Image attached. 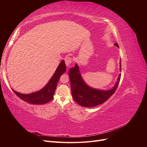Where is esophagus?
I'll return each mask as SVG.
<instances>
[{"label":"esophagus","instance_id":"1","mask_svg":"<svg viewBox=\"0 0 147 147\" xmlns=\"http://www.w3.org/2000/svg\"><path fill=\"white\" fill-rule=\"evenodd\" d=\"M64 61H65V63L67 65V67H69L70 65L71 64V63H72V57H65V59H64Z\"/></svg>","mask_w":147,"mask_h":147}]
</instances>
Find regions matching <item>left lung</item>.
Here are the masks:
<instances>
[{"mask_svg": "<svg viewBox=\"0 0 147 147\" xmlns=\"http://www.w3.org/2000/svg\"><path fill=\"white\" fill-rule=\"evenodd\" d=\"M115 45L119 48L118 43H115ZM120 70H121V62ZM69 75L73 99L77 104L84 107H95L107 100L117 90L121 78V74H119L117 82L112 89L102 91L90 88L84 82L77 64H75L74 67L70 69Z\"/></svg>", "mask_w": 147, "mask_h": 147, "instance_id": "left-lung-1", "label": "left lung"}]
</instances>
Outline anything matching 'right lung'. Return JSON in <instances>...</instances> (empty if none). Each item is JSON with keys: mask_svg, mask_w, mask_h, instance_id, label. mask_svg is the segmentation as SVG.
Returning a JSON list of instances; mask_svg holds the SVG:
<instances>
[{"mask_svg": "<svg viewBox=\"0 0 147 147\" xmlns=\"http://www.w3.org/2000/svg\"><path fill=\"white\" fill-rule=\"evenodd\" d=\"M66 70V65L64 61H62L57 67L55 73L48 82L47 85L41 90L29 94H23L13 90L16 96L23 100L32 104H44L51 100L53 98L57 83L61 76Z\"/></svg>", "mask_w": 147, "mask_h": 147, "instance_id": "1", "label": "right lung"}]
</instances>
